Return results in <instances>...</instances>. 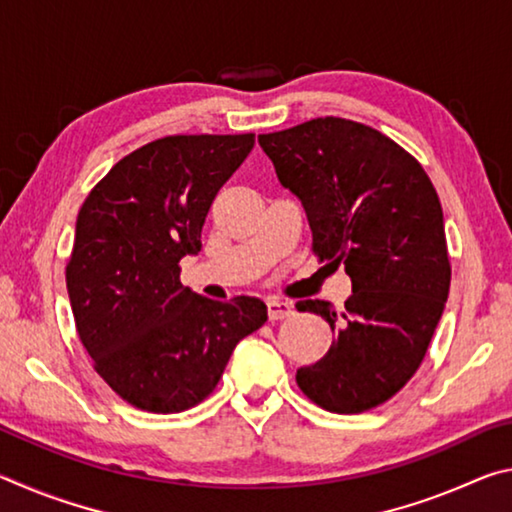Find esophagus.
Wrapping results in <instances>:
<instances>
[{
  "mask_svg": "<svg viewBox=\"0 0 512 512\" xmlns=\"http://www.w3.org/2000/svg\"><path fill=\"white\" fill-rule=\"evenodd\" d=\"M266 307H268V318L271 320H282V318H289L293 314V305L287 300L271 298V300H266Z\"/></svg>",
  "mask_w": 512,
  "mask_h": 512,
  "instance_id": "obj_1",
  "label": "esophagus"
}]
</instances>
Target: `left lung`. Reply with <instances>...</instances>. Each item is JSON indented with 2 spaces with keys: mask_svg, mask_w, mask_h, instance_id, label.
Masks as SVG:
<instances>
[{
  "mask_svg": "<svg viewBox=\"0 0 512 512\" xmlns=\"http://www.w3.org/2000/svg\"><path fill=\"white\" fill-rule=\"evenodd\" d=\"M277 180L305 207L314 253L345 266L352 296L323 316L332 348L296 372L300 391L332 413H361L400 391L427 354L449 296L443 207L420 162L359 121L318 117L259 135Z\"/></svg>",
  "mask_w": 512,
  "mask_h": 512,
  "instance_id": "left-lung-1",
  "label": "left lung"
}]
</instances>
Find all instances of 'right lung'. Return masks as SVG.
I'll list each match as a JSON object with an SVG mask.
<instances>
[{"mask_svg": "<svg viewBox=\"0 0 512 512\" xmlns=\"http://www.w3.org/2000/svg\"><path fill=\"white\" fill-rule=\"evenodd\" d=\"M255 135H171L128 153L76 219L65 280L76 332L121 400L180 413L210 395L244 336L266 323L259 298L210 300L180 282L214 196Z\"/></svg>", "mask_w": 512, "mask_h": 512, "instance_id": "right-lung-1", "label": "right lung"}]
</instances>
